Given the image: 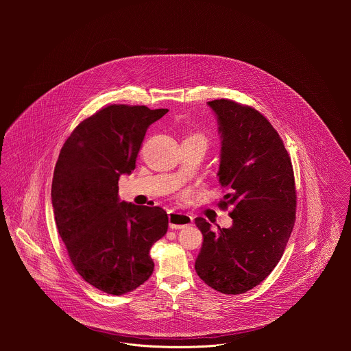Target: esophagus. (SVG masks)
Returning <instances> with one entry per match:
<instances>
[{"label": "esophagus", "mask_w": 351, "mask_h": 351, "mask_svg": "<svg viewBox=\"0 0 351 351\" xmlns=\"http://www.w3.org/2000/svg\"><path fill=\"white\" fill-rule=\"evenodd\" d=\"M193 223V217L181 212H169V226L171 230H181Z\"/></svg>", "instance_id": "esophagus-1"}]
</instances>
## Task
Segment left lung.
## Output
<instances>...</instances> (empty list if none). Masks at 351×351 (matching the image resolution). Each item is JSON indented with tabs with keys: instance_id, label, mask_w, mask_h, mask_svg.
<instances>
[{
	"instance_id": "obj_1",
	"label": "left lung",
	"mask_w": 351,
	"mask_h": 351,
	"mask_svg": "<svg viewBox=\"0 0 351 351\" xmlns=\"http://www.w3.org/2000/svg\"><path fill=\"white\" fill-rule=\"evenodd\" d=\"M219 121V182L231 206L232 227L210 230L197 217L204 242L196 271L210 288L241 295L259 285L281 259L296 220V186L291 156L269 120L249 105L209 101Z\"/></svg>"
}]
</instances>
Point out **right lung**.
Wrapping results in <instances>:
<instances>
[{
	"label": "right lung",
	"mask_w": 351,
	"mask_h": 351,
	"mask_svg": "<svg viewBox=\"0 0 351 351\" xmlns=\"http://www.w3.org/2000/svg\"><path fill=\"white\" fill-rule=\"evenodd\" d=\"M167 109L112 104L81 121L53 170L58 232L78 274L108 295H124L154 271L151 246L169 227L166 210L119 201V178L135 169L146 131Z\"/></svg>",
	"instance_id": "right-lung-1"
}]
</instances>
